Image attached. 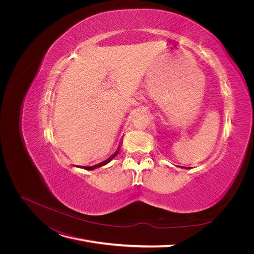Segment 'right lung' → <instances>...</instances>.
Segmentation results:
<instances>
[{"instance_id": "1", "label": "right lung", "mask_w": 254, "mask_h": 254, "mask_svg": "<svg viewBox=\"0 0 254 254\" xmlns=\"http://www.w3.org/2000/svg\"><path fill=\"white\" fill-rule=\"evenodd\" d=\"M118 148H119V147H118ZM117 153H118V150H117L115 153H113L108 159H106V161H104V162H102V163H100V164H97V165L92 166V167H83V169H85V170H93V169H97V168H99V167H102V166H104V165H106V164H108L112 158H114V157L117 155Z\"/></svg>"}]
</instances>
